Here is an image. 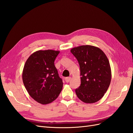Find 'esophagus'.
<instances>
[{
  "label": "esophagus",
  "mask_w": 133,
  "mask_h": 133,
  "mask_svg": "<svg viewBox=\"0 0 133 133\" xmlns=\"http://www.w3.org/2000/svg\"><path fill=\"white\" fill-rule=\"evenodd\" d=\"M71 77H66V78H65V82H69L70 80H71Z\"/></svg>",
  "instance_id": "1"
}]
</instances>
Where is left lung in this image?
<instances>
[{
	"instance_id": "obj_1",
	"label": "left lung",
	"mask_w": 133,
	"mask_h": 133,
	"mask_svg": "<svg viewBox=\"0 0 133 133\" xmlns=\"http://www.w3.org/2000/svg\"><path fill=\"white\" fill-rule=\"evenodd\" d=\"M78 61L81 85L75 89L78 98L85 103L101 99L110 85L111 68L105 53L90 45L74 47L70 50Z\"/></svg>"
}]
</instances>
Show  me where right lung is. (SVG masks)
<instances>
[{"label":"right lung","mask_w":133,"mask_h":133,"mask_svg":"<svg viewBox=\"0 0 133 133\" xmlns=\"http://www.w3.org/2000/svg\"><path fill=\"white\" fill-rule=\"evenodd\" d=\"M59 53L50 49L35 51L28 58L23 68V82L28 92L43 105L53 102L62 90V79L54 65Z\"/></svg>","instance_id":"1"}]
</instances>
